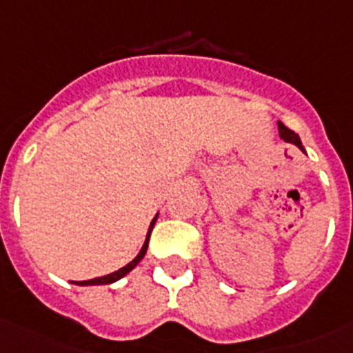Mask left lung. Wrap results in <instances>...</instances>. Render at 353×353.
I'll return each instance as SVG.
<instances>
[{"instance_id":"obj_1","label":"left lung","mask_w":353,"mask_h":353,"mask_svg":"<svg viewBox=\"0 0 353 353\" xmlns=\"http://www.w3.org/2000/svg\"><path fill=\"white\" fill-rule=\"evenodd\" d=\"M279 132H280V137L284 139L285 143H293V144H296V146H299V148H302L301 137H299V135H296L295 132H291L290 128L284 126V124H282V122H279Z\"/></svg>"}]
</instances>
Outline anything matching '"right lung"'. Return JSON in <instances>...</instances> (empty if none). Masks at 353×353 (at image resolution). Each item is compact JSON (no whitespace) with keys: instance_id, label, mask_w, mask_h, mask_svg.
I'll list each match as a JSON object with an SVG mask.
<instances>
[{"instance_id":"right-lung-1","label":"right lung","mask_w":353,"mask_h":353,"mask_svg":"<svg viewBox=\"0 0 353 353\" xmlns=\"http://www.w3.org/2000/svg\"><path fill=\"white\" fill-rule=\"evenodd\" d=\"M155 220H157V216H155L154 220H152V223H150V229H148V236H146V241H144V245L141 247V251H139V254L135 258H133L132 262L126 263L124 268H121L119 271H115V273H110L106 274V276H99V279H91V280H82V282H73V284L77 285H102V284H113V282H117V280H121L122 276H126L130 271H132L135 265H137L141 260L144 258V254H146V249H148V240H150V232H152V229H154V223Z\"/></svg>"}]
</instances>
